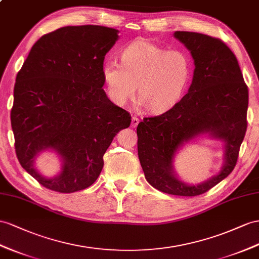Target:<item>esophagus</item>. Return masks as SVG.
<instances>
[{
    "label": "esophagus",
    "instance_id": "obj_1",
    "mask_svg": "<svg viewBox=\"0 0 259 259\" xmlns=\"http://www.w3.org/2000/svg\"><path fill=\"white\" fill-rule=\"evenodd\" d=\"M139 118L138 117H132V119H131V127H134V128H136L137 125H138V123H139Z\"/></svg>",
    "mask_w": 259,
    "mask_h": 259
}]
</instances>
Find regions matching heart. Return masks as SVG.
<instances>
[{
  "label": "heart",
  "instance_id": "obj_1",
  "mask_svg": "<svg viewBox=\"0 0 259 259\" xmlns=\"http://www.w3.org/2000/svg\"><path fill=\"white\" fill-rule=\"evenodd\" d=\"M191 75L193 62L186 52L168 50L140 39L121 52V62L108 59L103 77L112 103L123 106L134 98L137 85L140 105L151 114L168 111L183 98Z\"/></svg>",
  "mask_w": 259,
  "mask_h": 259
}]
</instances>
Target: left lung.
I'll use <instances>...</instances> for the list:
<instances>
[{
    "instance_id": "left-lung-1",
    "label": "left lung",
    "mask_w": 259,
    "mask_h": 259,
    "mask_svg": "<svg viewBox=\"0 0 259 259\" xmlns=\"http://www.w3.org/2000/svg\"><path fill=\"white\" fill-rule=\"evenodd\" d=\"M174 36L194 58L193 83L173 108L139 122L138 155L151 186L165 194L194 197L234 169L247 129L248 89L236 57L221 39L190 31ZM202 132L226 142V165L208 182L188 187L174 176L171 161L183 142Z\"/></svg>"
}]
</instances>
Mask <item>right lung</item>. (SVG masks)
<instances>
[{
    "instance_id": "1",
    "label": "right lung",
    "mask_w": 259,
    "mask_h": 259,
    "mask_svg": "<svg viewBox=\"0 0 259 259\" xmlns=\"http://www.w3.org/2000/svg\"><path fill=\"white\" fill-rule=\"evenodd\" d=\"M118 30L97 25L66 26L32 46L14 86L11 123L22 167L41 186L69 194L90 187L103 156L131 115L109 101L103 89L104 59ZM51 147L64 160L48 180L34 169L39 151Z\"/></svg>"
}]
</instances>
